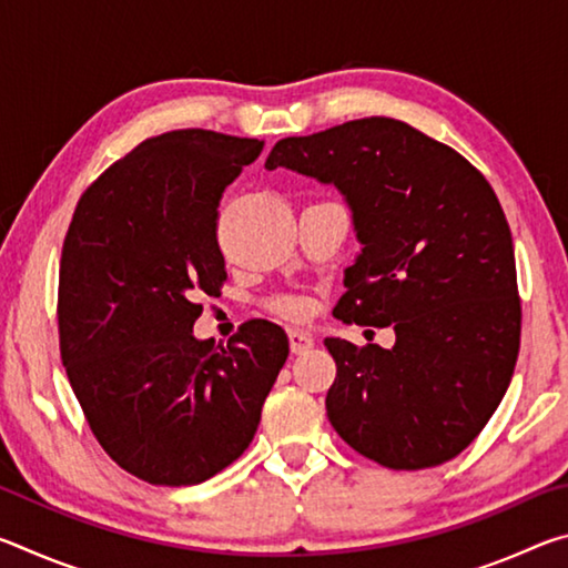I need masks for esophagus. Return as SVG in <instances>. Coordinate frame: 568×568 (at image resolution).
Here are the masks:
<instances>
[{
  "mask_svg": "<svg viewBox=\"0 0 568 568\" xmlns=\"http://www.w3.org/2000/svg\"><path fill=\"white\" fill-rule=\"evenodd\" d=\"M287 341H291V351L293 353H305V351H311L313 345H315L313 335L307 333V331H301V328H293L291 333H287Z\"/></svg>",
  "mask_w": 568,
  "mask_h": 568,
  "instance_id": "esophagus-1",
  "label": "esophagus"
}]
</instances>
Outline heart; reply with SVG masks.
<instances>
[{
  "instance_id": "obj_1",
  "label": "heart",
  "mask_w": 568,
  "mask_h": 568,
  "mask_svg": "<svg viewBox=\"0 0 568 568\" xmlns=\"http://www.w3.org/2000/svg\"><path fill=\"white\" fill-rule=\"evenodd\" d=\"M285 311L291 313V315H303V311H305V305L301 303V301H291V303H285Z\"/></svg>"
}]
</instances>
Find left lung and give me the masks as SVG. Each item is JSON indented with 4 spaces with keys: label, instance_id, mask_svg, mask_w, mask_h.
<instances>
[{
    "label": "left lung",
    "instance_id": "left-lung-1",
    "mask_svg": "<svg viewBox=\"0 0 568 568\" xmlns=\"http://www.w3.org/2000/svg\"><path fill=\"white\" fill-rule=\"evenodd\" d=\"M335 185L363 245L333 315L396 331V345L325 338L338 436L396 470L470 446L511 383L521 343L514 240L494 187L410 124L363 118L285 138L265 160Z\"/></svg>",
    "mask_w": 568,
    "mask_h": 568
}]
</instances>
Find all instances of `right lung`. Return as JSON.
I'll list each match as a JSON object with an SVG mask.
<instances>
[{"mask_svg": "<svg viewBox=\"0 0 568 568\" xmlns=\"http://www.w3.org/2000/svg\"><path fill=\"white\" fill-rule=\"evenodd\" d=\"M261 140L172 130L140 142L84 190L60 263V353L94 438L155 486H192L243 456L287 358V335L247 321L197 341L200 293L227 281L225 187Z\"/></svg>", "mask_w": 568, "mask_h": 568, "instance_id": "1", "label": "right lung"}]
</instances>
